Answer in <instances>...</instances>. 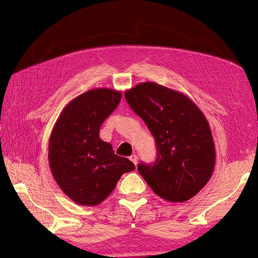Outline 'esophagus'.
<instances>
[{
	"label": "esophagus",
	"instance_id": "1",
	"mask_svg": "<svg viewBox=\"0 0 258 258\" xmlns=\"http://www.w3.org/2000/svg\"><path fill=\"white\" fill-rule=\"evenodd\" d=\"M130 160L133 162V164H134V165H135V166H136V165H138V161H139V157H138V156H136V155H132V156H131V157H130Z\"/></svg>",
	"mask_w": 258,
	"mask_h": 258
}]
</instances>
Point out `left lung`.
<instances>
[{"mask_svg": "<svg viewBox=\"0 0 258 258\" xmlns=\"http://www.w3.org/2000/svg\"><path fill=\"white\" fill-rule=\"evenodd\" d=\"M124 95L157 145L154 165L141 163L140 174L163 200H190L215 167V144L204 113L182 92L154 82L135 85Z\"/></svg>", "mask_w": 258, "mask_h": 258, "instance_id": "8db88e82", "label": "left lung"}]
</instances>
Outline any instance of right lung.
<instances>
[{
    "mask_svg": "<svg viewBox=\"0 0 258 258\" xmlns=\"http://www.w3.org/2000/svg\"><path fill=\"white\" fill-rule=\"evenodd\" d=\"M122 98L116 90L100 87L67 104L48 142V163L63 193L82 206H96L107 199L124 173L134 164L115 155L100 139V127Z\"/></svg>",
    "mask_w": 258,
    "mask_h": 258,
    "instance_id": "1",
    "label": "right lung"
}]
</instances>
